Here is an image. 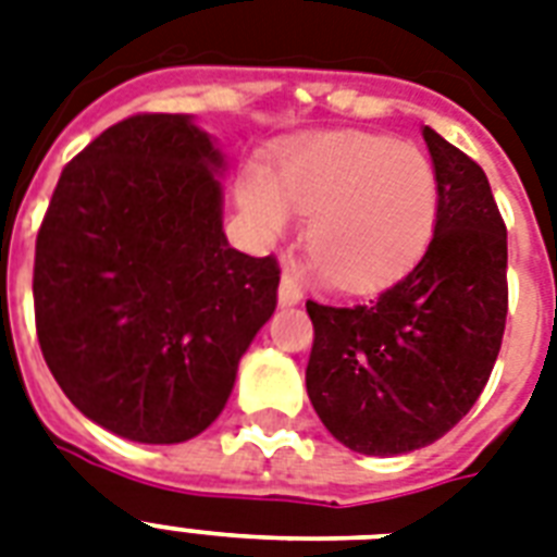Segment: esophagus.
Segmentation results:
<instances>
[{
	"mask_svg": "<svg viewBox=\"0 0 557 557\" xmlns=\"http://www.w3.org/2000/svg\"><path fill=\"white\" fill-rule=\"evenodd\" d=\"M280 306H295L304 300V288H300V283H297L295 274H283V280H280Z\"/></svg>",
	"mask_w": 557,
	"mask_h": 557,
	"instance_id": "esophagus-1",
	"label": "esophagus"
}]
</instances>
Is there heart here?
Returning a JSON list of instances; mask_svg holds the SVG:
<instances>
[{
  "label": "heart",
  "mask_w": 557,
  "mask_h": 557,
  "mask_svg": "<svg viewBox=\"0 0 557 557\" xmlns=\"http://www.w3.org/2000/svg\"><path fill=\"white\" fill-rule=\"evenodd\" d=\"M260 231H283L288 210L309 213L304 245L323 277L347 292L387 283L424 251L440 185L424 152L367 133L304 135L280 152L274 178L239 187Z\"/></svg>",
  "instance_id": "b5f03b06"
}]
</instances>
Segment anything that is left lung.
Segmentation results:
<instances>
[{"label":"left lung","instance_id":"8db88e82","mask_svg":"<svg viewBox=\"0 0 557 557\" xmlns=\"http://www.w3.org/2000/svg\"><path fill=\"white\" fill-rule=\"evenodd\" d=\"M440 213L422 260L361 306L306 300L314 344L306 389L349 450L424 448L474 407L506 330V225L483 168L422 129Z\"/></svg>","mask_w":557,"mask_h":557}]
</instances>
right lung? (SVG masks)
<instances>
[{
	"label": "right lung",
	"mask_w": 557,
	"mask_h": 557,
	"mask_svg": "<svg viewBox=\"0 0 557 557\" xmlns=\"http://www.w3.org/2000/svg\"><path fill=\"white\" fill-rule=\"evenodd\" d=\"M222 168L190 115H133L65 164L39 225L42 358L69 401L124 440L199 436L277 306V260L227 245Z\"/></svg>",
	"instance_id": "right-lung-1"
}]
</instances>
